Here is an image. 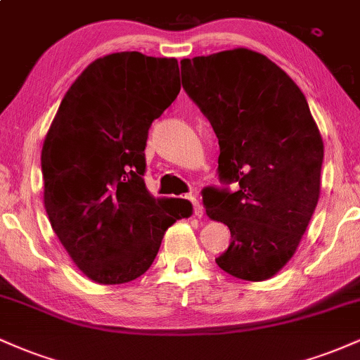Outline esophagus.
Segmentation results:
<instances>
[{
    "mask_svg": "<svg viewBox=\"0 0 360 360\" xmlns=\"http://www.w3.org/2000/svg\"><path fill=\"white\" fill-rule=\"evenodd\" d=\"M189 201H191L193 203V210H194V214H196L198 218H201L205 214V208H203V205H201V201L198 200L196 196H189Z\"/></svg>",
    "mask_w": 360,
    "mask_h": 360,
    "instance_id": "esophagus-1",
    "label": "esophagus"
}]
</instances>
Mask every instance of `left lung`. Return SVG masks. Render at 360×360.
<instances>
[{"label":"left lung","instance_id":"obj_1","mask_svg":"<svg viewBox=\"0 0 360 360\" xmlns=\"http://www.w3.org/2000/svg\"><path fill=\"white\" fill-rule=\"evenodd\" d=\"M181 76L220 146L225 188L201 191L206 214L232 233L214 260L233 278L269 279L298 249L320 196L323 140L307 98L279 65L249 49L183 59Z\"/></svg>","mask_w":360,"mask_h":360}]
</instances>
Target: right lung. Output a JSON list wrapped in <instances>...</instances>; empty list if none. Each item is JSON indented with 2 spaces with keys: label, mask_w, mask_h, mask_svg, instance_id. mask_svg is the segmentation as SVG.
Instances as JSON below:
<instances>
[{
  "label": "right lung",
  "mask_w": 360,
  "mask_h": 360,
  "mask_svg": "<svg viewBox=\"0 0 360 360\" xmlns=\"http://www.w3.org/2000/svg\"><path fill=\"white\" fill-rule=\"evenodd\" d=\"M181 91L176 59L117 52L91 62L60 101L42 148L45 212L76 266L100 284L140 278L188 200L147 191L152 122Z\"/></svg>",
  "instance_id": "add662e5"
}]
</instances>
